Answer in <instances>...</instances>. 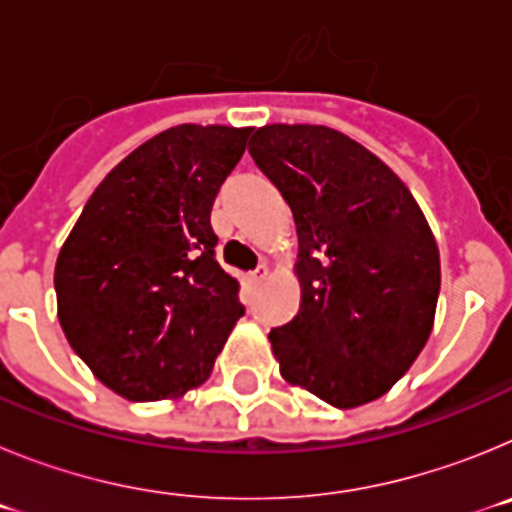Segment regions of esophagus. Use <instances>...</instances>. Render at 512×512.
<instances>
[{
  "label": "esophagus",
  "instance_id": "obj_1",
  "mask_svg": "<svg viewBox=\"0 0 512 512\" xmlns=\"http://www.w3.org/2000/svg\"><path fill=\"white\" fill-rule=\"evenodd\" d=\"M266 277H269V266H266V264H259V266H256V269L251 271L253 284H261V282H264Z\"/></svg>",
  "mask_w": 512,
  "mask_h": 512
}]
</instances>
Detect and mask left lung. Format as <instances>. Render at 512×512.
<instances>
[{
    "instance_id": "left-lung-1",
    "label": "left lung",
    "mask_w": 512,
    "mask_h": 512,
    "mask_svg": "<svg viewBox=\"0 0 512 512\" xmlns=\"http://www.w3.org/2000/svg\"><path fill=\"white\" fill-rule=\"evenodd\" d=\"M248 153L292 207L300 312L271 328L279 372L333 408L390 390L431 336L441 259L400 176L325 125H266Z\"/></svg>"
}]
</instances>
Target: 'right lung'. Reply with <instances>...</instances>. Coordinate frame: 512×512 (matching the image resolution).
I'll return each instance as SVG.
<instances>
[{"label":"right lung","mask_w":512,"mask_h":512,"mask_svg":"<svg viewBox=\"0 0 512 512\" xmlns=\"http://www.w3.org/2000/svg\"><path fill=\"white\" fill-rule=\"evenodd\" d=\"M251 128L176 125L94 189L56 261L58 320L94 377L133 402L205 382L241 318L212 202Z\"/></svg>","instance_id":"add662e5"}]
</instances>
